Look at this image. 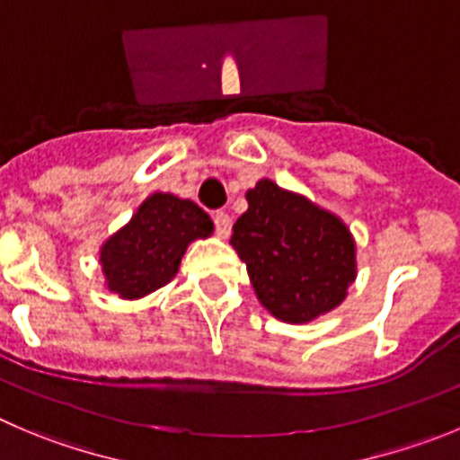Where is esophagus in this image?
<instances>
[{"label":"esophagus","mask_w":460,"mask_h":460,"mask_svg":"<svg viewBox=\"0 0 460 460\" xmlns=\"http://www.w3.org/2000/svg\"><path fill=\"white\" fill-rule=\"evenodd\" d=\"M214 226H217V237L218 239H227L230 230H233V218L227 217L226 212L214 214Z\"/></svg>","instance_id":"obj_1"}]
</instances>
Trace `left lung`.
<instances>
[{
  "label": "left lung",
  "mask_w": 460,
  "mask_h": 460,
  "mask_svg": "<svg viewBox=\"0 0 460 460\" xmlns=\"http://www.w3.org/2000/svg\"><path fill=\"white\" fill-rule=\"evenodd\" d=\"M246 200L230 246L261 307L291 325L339 307L357 279V242L343 218L269 178L257 181Z\"/></svg>",
  "instance_id": "8db88e82"
}]
</instances>
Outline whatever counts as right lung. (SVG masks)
<instances>
[{
	"mask_svg": "<svg viewBox=\"0 0 460 460\" xmlns=\"http://www.w3.org/2000/svg\"><path fill=\"white\" fill-rule=\"evenodd\" d=\"M212 233V218L194 200L153 191L99 248L103 287L121 300L144 298L176 278L190 243Z\"/></svg>",
	"mask_w": 460,
	"mask_h": 460,
	"instance_id": "1",
	"label": "right lung"
}]
</instances>
